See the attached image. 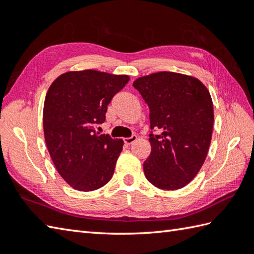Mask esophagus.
I'll list each match as a JSON object with an SVG mask.
<instances>
[{"label":"esophagus","instance_id":"esophagus-1","mask_svg":"<svg viewBox=\"0 0 254 254\" xmlns=\"http://www.w3.org/2000/svg\"><path fill=\"white\" fill-rule=\"evenodd\" d=\"M136 138H137V136L136 135H132L131 137H127V138H124V143H126L127 145H131L132 143H134L136 141Z\"/></svg>","mask_w":254,"mask_h":254}]
</instances>
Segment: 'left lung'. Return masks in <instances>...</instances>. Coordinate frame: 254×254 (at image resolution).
I'll use <instances>...</instances> for the list:
<instances>
[{
	"label": "left lung",
	"mask_w": 254,
	"mask_h": 254,
	"mask_svg": "<svg viewBox=\"0 0 254 254\" xmlns=\"http://www.w3.org/2000/svg\"><path fill=\"white\" fill-rule=\"evenodd\" d=\"M149 108L152 152L144 161L146 179L163 190H178L197 175L212 139L214 109L197 78L158 72L133 83Z\"/></svg>",
	"instance_id": "8db88e82"
}]
</instances>
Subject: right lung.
Returning a JSON list of instances; mask_svg holds the SVG:
<instances>
[{"label": "right lung", "mask_w": 254, "mask_h": 254, "mask_svg": "<svg viewBox=\"0 0 254 254\" xmlns=\"http://www.w3.org/2000/svg\"><path fill=\"white\" fill-rule=\"evenodd\" d=\"M127 75L85 69L60 75L48 90L44 132L51 159L75 190L89 192L113 176L123 141L96 132L108 105L128 82Z\"/></svg>", "instance_id": "right-lung-1"}]
</instances>
